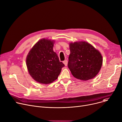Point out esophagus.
<instances>
[{
    "label": "esophagus",
    "mask_w": 122,
    "mask_h": 122,
    "mask_svg": "<svg viewBox=\"0 0 122 122\" xmlns=\"http://www.w3.org/2000/svg\"><path fill=\"white\" fill-rule=\"evenodd\" d=\"M63 63L64 64V65L65 66H67V64H68V60H66L65 61H63Z\"/></svg>",
    "instance_id": "34e87169"
}]
</instances>
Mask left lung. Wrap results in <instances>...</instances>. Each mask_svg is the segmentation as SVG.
<instances>
[{
  "mask_svg": "<svg viewBox=\"0 0 122 122\" xmlns=\"http://www.w3.org/2000/svg\"><path fill=\"white\" fill-rule=\"evenodd\" d=\"M70 50L68 66L74 77L81 81L94 78L103 61L99 51L86 41L70 43Z\"/></svg>",
  "mask_w": 122,
  "mask_h": 122,
  "instance_id": "1",
  "label": "left lung"
}]
</instances>
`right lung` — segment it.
<instances>
[{"label": "right lung", "mask_w": 122, "mask_h": 122, "mask_svg": "<svg viewBox=\"0 0 122 122\" xmlns=\"http://www.w3.org/2000/svg\"><path fill=\"white\" fill-rule=\"evenodd\" d=\"M54 42L45 38L41 40L27 56L26 64L30 75L41 84H48L54 81L65 66L54 52Z\"/></svg>", "instance_id": "add662e5"}]
</instances>
